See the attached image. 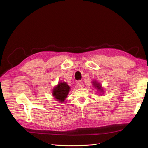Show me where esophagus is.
Returning a JSON list of instances; mask_svg holds the SVG:
<instances>
[{"label":"esophagus","instance_id":"esophagus-1","mask_svg":"<svg viewBox=\"0 0 148 148\" xmlns=\"http://www.w3.org/2000/svg\"><path fill=\"white\" fill-rule=\"evenodd\" d=\"M84 86V84H83V83L82 82H81V81H78V83H77V87H78V88H82V87H83Z\"/></svg>","mask_w":148,"mask_h":148}]
</instances>
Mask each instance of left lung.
<instances>
[{"mask_svg":"<svg viewBox=\"0 0 148 148\" xmlns=\"http://www.w3.org/2000/svg\"><path fill=\"white\" fill-rule=\"evenodd\" d=\"M93 86L97 88V89H98L99 90H102H102H103V89H102V87L101 86V85L99 84V83H97L96 81H95V82H93Z\"/></svg>","mask_w":148,"mask_h":148,"instance_id":"1","label":"left lung"}]
</instances>
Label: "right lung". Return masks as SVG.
Returning a JSON list of instances; mask_svg holds the SVG:
<instances>
[{
	"label": "right lung",
	"instance_id": "1",
	"mask_svg": "<svg viewBox=\"0 0 148 148\" xmlns=\"http://www.w3.org/2000/svg\"><path fill=\"white\" fill-rule=\"evenodd\" d=\"M70 87L65 83H60L53 90V96L55 99L60 102H63L66 97Z\"/></svg>",
	"mask_w": 148,
	"mask_h": 148
}]
</instances>
